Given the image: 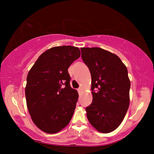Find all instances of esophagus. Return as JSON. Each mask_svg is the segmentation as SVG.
<instances>
[{"instance_id":"obj_1","label":"esophagus","mask_w":154,"mask_h":154,"mask_svg":"<svg viewBox=\"0 0 154 154\" xmlns=\"http://www.w3.org/2000/svg\"><path fill=\"white\" fill-rule=\"evenodd\" d=\"M77 91H78V92H79V93H80L81 92H82V88H79V89H78V90H77Z\"/></svg>"}]
</instances>
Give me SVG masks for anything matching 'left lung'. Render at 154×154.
<instances>
[{
	"instance_id": "left-lung-1",
	"label": "left lung",
	"mask_w": 154,
	"mask_h": 154,
	"mask_svg": "<svg viewBox=\"0 0 154 154\" xmlns=\"http://www.w3.org/2000/svg\"><path fill=\"white\" fill-rule=\"evenodd\" d=\"M82 58L92 76V104L86 107L91 125L102 133L116 130L130 105V81L119 57L100 48H82Z\"/></svg>"
}]
</instances>
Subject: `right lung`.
I'll use <instances>...</instances> for the list:
<instances>
[{
    "label": "right lung",
    "mask_w": 154,
    "mask_h": 154,
    "mask_svg": "<svg viewBox=\"0 0 154 154\" xmlns=\"http://www.w3.org/2000/svg\"><path fill=\"white\" fill-rule=\"evenodd\" d=\"M80 55L76 47H54L43 52L28 72L27 108L34 124L44 132L57 133L71 121L79 94L70 85L68 69Z\"/></svg>",
    "instance_id": "right-lung-1"
}]
</instances>
